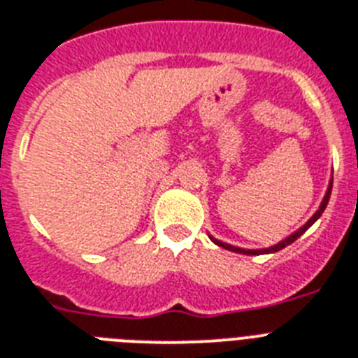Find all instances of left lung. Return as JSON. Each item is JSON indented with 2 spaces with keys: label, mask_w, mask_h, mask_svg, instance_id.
I'll use <instances>...</instances> for the list:
<instances>
[{
  "label": "left lung",
  "mask_w": 358,
  "mask_h": 358,
  "mask_svg": "<svg viewBox=\"0 0 358 358\" xmlns=\"http://www.w3.org/2000/svg\"><path fill=\"white\" fill-rule=\"evenodd\" d=\"M331 189H333V178L329 180V185H327V191H325V194H324V200H322L320 208L316 209V213L313 215V217H310V219L307 220V222H305L303 226H301V228H298V229H296L294 234H290L289 237H285V239H283V241H280V243H278V245H274V246H268V248H263V250H246V248H239V246H231V245H228V243H222V241L215 239V237H211V235H209V239L213 241V243H215V245H217V246H222V248L229 250V252H237V254H245V255L274 254V252H280V250H283L285 246L292 245V243H294V241L298 239V237H300V235H303L305 231H307V229L310 228V226L315 224L316 220L320 219V217H322V213H324V209L327 208V202H329V196H331Z\"/></svg>",
  "instance_id": "obj_1"
}]
</instances>
